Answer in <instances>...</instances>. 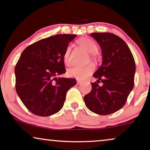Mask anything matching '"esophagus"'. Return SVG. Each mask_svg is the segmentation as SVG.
I'll list each match as a JSON object with an SVG mask.
<instances>
[{
  "instance_id": "obj_1",
  "label": "esophagus",
  "mask_w": 150,
  "mask_h": 150,
  "mask_svg": "<svg viewBox=\"0 0 150 150\" xmlns=\"http://www.w3.org/2000/svg\"><path fill=\"white\" fill-rule=\"evenodd\" d=\"M81 83V81L79 80V79H77V84H80Z\"/></svg>"
}]
</instances>
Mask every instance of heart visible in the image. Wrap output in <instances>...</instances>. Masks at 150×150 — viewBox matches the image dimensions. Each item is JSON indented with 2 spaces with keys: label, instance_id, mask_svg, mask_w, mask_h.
I'll return each mask as SVG.
<instances>
[{
  "label": "heart",
  "instance_id": "1",
  "mask_svg": "<svg viewBox=\"0 0 150 150\" xmlns=\"http://www.w3.org/2000/svg\"><path fill=\"white\" fill-rule=\"evenodd\" d=\"M78 44L86 52L91 53L92 58L96 57V52L98 51V45L92 39L87 37H83L77 41ZM71 51V45H69L64 53V62L67 66L71 65L70 54ZM95 71V66L93 64H89L86 66H75L68 71V75L70 77H75L78 79H84L89 76Z\"/></svg>",
  "mask_w": 150,
  "mask_h": 150
}]
</instances>
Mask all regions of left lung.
<instances>
[{
  "instance_id": "1",
  "label": "left lung",
  "mask_w": 150,
  "mask_h": 150,
  "mask_svg": "<svg viewBox=\"0 0 150 150\" xmlns=\"http://www.w3.org/2000/svg\"><path fill=\"white\" fill-rule=\"evenodd\" d=\"M91 36L101 48L102 64L93 75L97 81L91 83V91L84 100L92 112L109 115L125 105L134 88L135 61L127 44L118 36L109 33H94Z\"/></svg>"
}]
</instances>
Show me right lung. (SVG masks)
Returning a JSON list of instances; mask_svg holds the SVG:
<instances>
[{"mask_svg":"<svg viewBox=\"0 0 150 150\" xmlns=\"http://www.w3.org/2000/svg\"><path fill=\"white\" fill-rule=\"evenodd\" d=\"M75 35H57L28 46L15 66L16 91L30 112L49 116L63 107L75 78L57 77L66 73L64 56Z\"/></svg>","mask_w":150,"mask_h":150,"instance_id":"add662e5","label":"right lung"}]
</instances>
